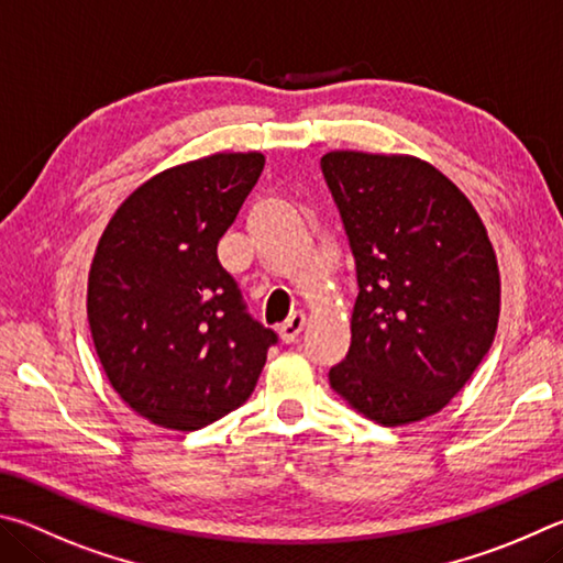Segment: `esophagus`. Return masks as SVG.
I'll use <instances>...</instances> for the list:
<instances>
[{
	"label": "esophagus",
	"mask_w": 563,
	"mask_h": 563,
	"mask_svg": "<svg viewBox=\"0 0 563 563\" xmlns=\"http://www.w3.org/2000/svg\"><path fill=\"white\" fill-rule=\"evenodd\" d=\"M303 327H307V313H303V311L291 313V319H289L287 323H284V327L279 329V339H282L284 343H294V341H299Z\"/></svg>",
	"instance_id": "esophagus-1"
}]
</instances>
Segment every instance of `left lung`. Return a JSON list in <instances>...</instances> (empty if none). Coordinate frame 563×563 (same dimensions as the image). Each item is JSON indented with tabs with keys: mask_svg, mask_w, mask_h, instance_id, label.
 <instances>
[{
	"mask_svg": "<svg viewBox=\"0 0 563 563\" xmlns=\"http://www.w3.org/2000/svg\"><path fill=\"white\" fill-rule=\"evenodd\" d=\"M321 167L361 289L331 388L386 428L426 420L467 386L495 341L501 282L487 227L416 155L331 151Z\"/></svg>",
	"mask_w": 563,
	"mask_h": 563,
	"instance_id": "left-lung-1",
	"label": "left lung"
}]
</instances>
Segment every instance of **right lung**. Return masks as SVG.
Listing matches in <instances>:
<instances>
[{"mask_svg": "<svg viewBox=\"0 0 563 563\" xmlns=\"http://www.w3.org/2000/svg\"><path fill=\"white\" fill-rule=\"evenodd\" d=\"M262 167L260 151L167 167L118 205L96 244L86 311L98 361L155 426L200 430L240 408L276 341L217 260Z\"/></svg>", "mask_w": 563, "mask_h": 563, "instance_id": "1", "label": "right lung"}]
</instances>
